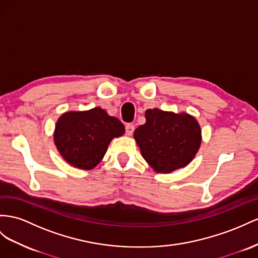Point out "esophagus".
I'll list each match as a JSON object with an SVG mask.
<instances>
[{"instance_id":"34e87169","label":"esophagus","mask_w":258,"mask_h":258,"mask_svg":"<svg viewBox=\"0 0 258 258\" xmlns=\"http://www.w3.org/2000/svg\"><path fill=\"white\" fill-rule=\"evenodd\" d=\"M135 130V126L133 124H126V126H125V131H126V135L131 136L133 134V132Z\"/></svg>"}]
</instances>
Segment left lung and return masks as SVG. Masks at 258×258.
Returning <instances> with one entry per match:
<instances>
[{"label": "left lung", "instance_id": "8db88e82", "mask_svg": "<svg viewBox=\"0 0 258 258\" xmlns=\"http://www.w3.org/2000/svg\"><path fill=\"white\" fill-rule=\"evenodd\" d=\"M146 123L134 132L143 158L158 173H171L186 167L202 144V130L186 112L148 109Z\"/></svg>", "mask_w": 258, "mask_h": 258}]
</instances>
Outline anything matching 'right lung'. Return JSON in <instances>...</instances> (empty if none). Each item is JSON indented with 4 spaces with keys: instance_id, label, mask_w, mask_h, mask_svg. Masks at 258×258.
<instances>
[{
    "instance_id": "add662e5",
    "label": "right lung",
    "mask_w": 258,
    "mask_h": 258,
    "mask_svg": "<svg viewBox=\"0 0 258 258\" xmlns=\"http://www.w3.org/2000/svg\"><path fill=\"white\" fill-rule=\"evenodd\" d=\"M124 133L118 118L96 107L64 112L56 121L53 141L58 154L72 167L91 170L102 160L111 141Z\"/></svg>"
}]
</instances>
